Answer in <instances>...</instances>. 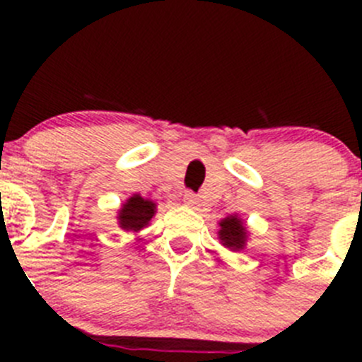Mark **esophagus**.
Masks as SVG:
<instances>
[{
  "label": "esophagus",
  "instance_id": "esophagus-1",
  "mask_svg": "<svg viewBox=\"0 0 362 362\" xmlns=\"http://www.w3.org/2000/svg\"><path fill=\"white\" fill-rule=\"evenodd\" d=\"M184 203L187 204V206H191V208H198L199 206L198 196H196L194 192H191V191H187L184 194Z\"/></svg>",
  "mask_w": 362,
  "mask_h": 362
}]
</instances>
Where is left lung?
<instances>
[{
	"instance_id": "8db88e82",
	"label": "left lung",
	"mask_w": 362,
	"mask_h": 362,
	"mask_svg": "<svg viewBox=\"0 0 362 362\" xmlns=\"http://www.w3.org/2000/svg\"><path fill=\"white\" fill-rule=\"evenodd\" d=\"M218 238L222 240V245L228 249L240 250L243 249L247 240L245 228H243L242 221L238 217H226L221 222V231H218Z\"/></svg>"
}]
</instances>
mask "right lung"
<instances>
[{
  "label": "right lung",
  "instance_id": "1",
  "mask_svg": "<svg viewBox=\"0 0 362 362\" xmlns=\"http://www.w3.org/2000/svg\"><path fill=\"white\" fill-rule=\"evenodd\" d=\"M154 203L134 194L133 198H129V202L120 208V228L126 229V231H140L154 217Z\"/></svg>",
  "mask_w": 362,
  "mask_h": 362
}]
</instances>
